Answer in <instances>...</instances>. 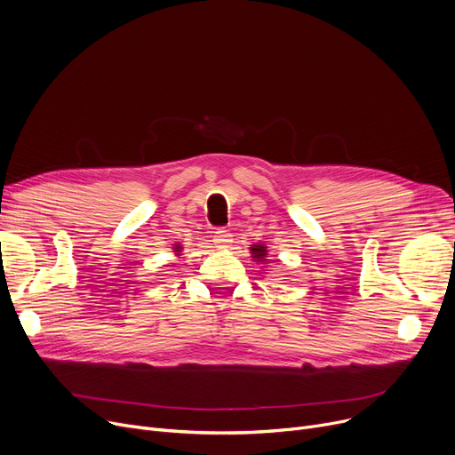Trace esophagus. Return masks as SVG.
<instances>
[{
  "mask_svg": "<svg viewBox=\"0 0 455 455\" xmlns=\"http://www.w3.org/2000/svg\"><path fill=\"white\" fill-rule=\"evenodd\" d=\"M214 243H216L218 249H227V247H230V243H232V234H230L228 230H225V228H218V230L214 232Z\"/></svg>",
  "mask_w": 455,
  "mask_h": 455,
  "instance_id": "1",
  "label": "esophagus"
}]
</instances>
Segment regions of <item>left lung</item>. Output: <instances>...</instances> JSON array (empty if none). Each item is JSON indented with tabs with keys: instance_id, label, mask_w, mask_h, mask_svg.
<instances>
[{
	"instance_id": "obj_1",
	"label": "left lung",
	"mask_w": 455,
	"mask_h": 455,
	"mask_svg": "<svg viewBox=\"0 0 455 455\" xmlns=\"http://www.w3.org/2000/svg\"><path fill=\"white\" fill-rule=\"evenodd\" d=\"M251 252H252V258H256V261H263L267 258V247L261 243L251 245Z\"/></svg>"
}]
</instances>
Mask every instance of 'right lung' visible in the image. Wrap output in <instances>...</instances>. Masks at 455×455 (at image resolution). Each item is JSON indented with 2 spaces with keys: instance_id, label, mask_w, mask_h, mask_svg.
<instances>
[{
  "instance_id": "right-lung-1",
  "label": "right lung",
  "mask_w": 455,
  "mask_h": 455,
  "mask_svg": "<svg viewBox=\"0 0 455 455\" xmlns=\"http://www.w3.org/2000/svg\"><path fill=\"white\" fill-rule=\"evenodd\" d=\"M173 252H175V254H177V256H179V254H180V245H179V243H177V245H175V247H173Z\"/></svg>"
}]
</instances>
